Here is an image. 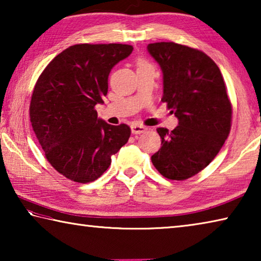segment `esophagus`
I'll return each instance as SVG.
<instances>
[{
  "label": "esophagus",
  "instance_id": "esophagus-1",
  "mask_svg": "<svg viewBox=\"0 0 261 261\" xmlns=\"http://www.w3.org/2000/svg\"><path fill=\"white\" fill-rule=\"evenodd\" d=\"M147 129L143 125H138V124H132L131 125V132L134 135H140V134H144L145 131Z\"/></svg>",
  "mask_w": 261,
  "mask_h": 261
}]
</instances>
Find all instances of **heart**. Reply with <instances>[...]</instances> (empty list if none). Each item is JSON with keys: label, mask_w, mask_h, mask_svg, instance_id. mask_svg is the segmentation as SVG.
Returning a JSON list of instances; mask_svg holds the SVG:
<instances>
[{"label": "heart", "mask_w": 261, "mask_h": 261, "mask_svg": "<svg viewBox=\"0 0 261 261\" xmlns=\"http://www.w3.org/2000/svg\"><path fill=\"white\" fill-rule=\"evenodd\" d=\"M147 63L146 62H144V61H139L138 62V67H143V65H146Z\"/></svg>", "instance_id": "b5f03b06"}]
</instances>
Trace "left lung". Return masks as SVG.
<instances>
[{"label": "left lung", "instance_id": "8db88e82", "mask_svg": "<svg viewBox=\"0 0 261 261\" xmlns=\"http://www.w3.org/2000/svg\"><path fill=\"white\" fill-rule=\"evenodd\" d=\"M147 50L163 73V96L178 118L173 131L158 127L161 148L152 163L168 179L192 177L210 165L228 138L231 103L215 62L175 42L149 43Z\"/></svg>", "mask_w": 261, "mask_h": 261}]
</instances>
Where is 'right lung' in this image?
Masks as SVG:
<instances>
[{"instance_id":"right-lung-1","label":"right lung","mask_w":261,"mask_h":261,"mask_svg":"<svg viewBox=\"0 0 261 261\" xmlns=\"http://www.w3.org/2000/svg\"><path fill=\"white\" fill-rule=\"evenodd\" d=\"M132 50L122 43L71 46L54 57L35 84L33 131L48 162L73 182L99 178L130 138L129 126L98 118L95 106L103 103L113 67Z\"/></svg>"}]
</instances>
